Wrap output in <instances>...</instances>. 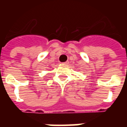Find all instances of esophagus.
<instances>
[{"label": "esophagus", "instance_id": "34e87169", "mask_svg": "<svg viewBox=\"0 0 127 127\" xmlns=\"http://www.w3.org/2000/svg\"><path fill=\"white\" fill-rule=\"evenodd\" d=\"M63 64H69V61H66V62L63 63Z\"/></svg>", "mask_w": 127, "mask_h": 127}]
</instances>
